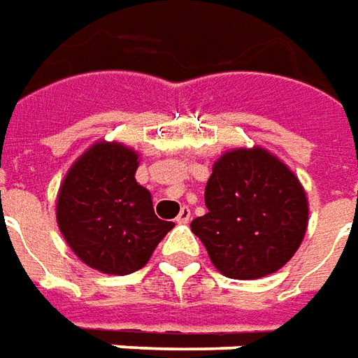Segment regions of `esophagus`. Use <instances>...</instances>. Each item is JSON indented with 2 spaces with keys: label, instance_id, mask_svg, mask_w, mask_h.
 Instances as JSON below:
<instances>
[{
  "label": "esophagus",
  "instance_id": "obj_1",
  "mask_svg": "<svg viewBox=\"0 0 358 358\" xmlns=\"http://www.w3.org/2000/svg\"><path fill=\"white\" fill-rule=\"evenodd\" d=\"M189 220H191V208H189V206H183L181 212H179V216H177V222H179V224H187Z\"/></svg>",
  "mask_w": 358,
  "mask_h": 358
}]
</instances>
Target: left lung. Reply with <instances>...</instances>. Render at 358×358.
Segmentation results:
<instances>
[{
    "label": "left lung",
    "mask_w": 358,
    "mask_h": 358,
    "mask_svg": "<svg viewBox=\"0 0 358 358\" xmlns=\"http://www.w3.org/2000/svg\"><path fill=\"white\" fill-rule=\"evenodd\" d=\"M208 212L191 222L214 267L230 278H261L292 257L308 226L298 177L263 148L231 150L204 189Z\"/></svg>",
    "instance_id": "8db88e82"
}]
</instances>
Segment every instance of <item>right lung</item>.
Returning <instances> with one entry per match:
<instances>
[{
  "mask_svg": "<svg viewBox=\"0 0 358 358\" xmlns=\"http://www.w3.org/2000/svg\"><path fill=\"white\" fill-rule=\"evenodd\" d=\"M138 154L97 142L66 175L56 220L78 257L107 275H130L146 265L173 222L155 216L152 194L136 183Z\"/></svg>",
  "mask_w": 358,
  "mask_h": 358,
  "instance_id": "1",
  "label": "right lung"
}]
</instances>
